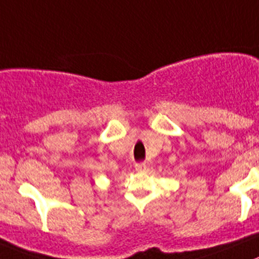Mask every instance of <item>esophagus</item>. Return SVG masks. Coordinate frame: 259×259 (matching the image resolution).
<instances>
[{
    "mask_svg": "<svg viewBox=\"0 0 259 259\" xmlns=\"http://www.w3.org/2000/svg\"><path fill=\"white\" fill-rule=\"evenodd\" d=\"M135 170L139 171V172H142V171H146L147 170V165L144 162H139L135 165Z\"/></svg>",
    "mask_w": 259,
    "mask_h": 259,
    "instance_id": "1",
    "label": "esophagus"
}]
</instances>
